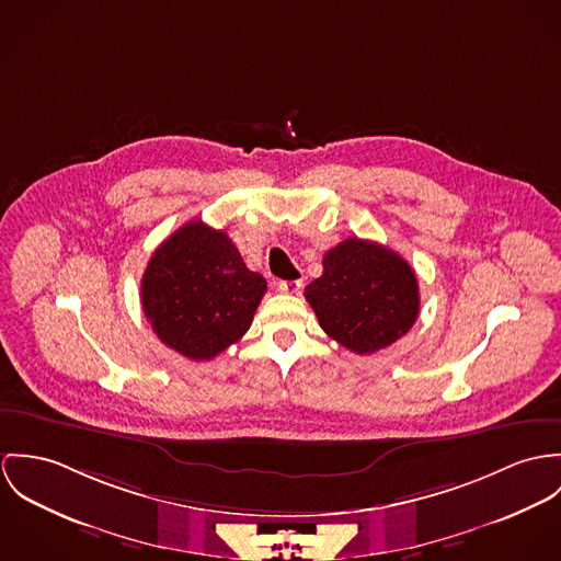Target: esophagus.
<instances>
[{"instance_id":"34e87169","label":"esophagus","mask_w":561,"mask_h":561,"mask_svg":"<svg viewBox=\"0 0 561 561\" xmlns=\"http://www.w3.org/2000/svg\"><path fill=\"white\" fill-rule=\"evenodd\" d=\"M301 288H304L301 279H290V282H277V290H279V293H284V295H297V293H301Z\"/></svg>"}]
</instances>
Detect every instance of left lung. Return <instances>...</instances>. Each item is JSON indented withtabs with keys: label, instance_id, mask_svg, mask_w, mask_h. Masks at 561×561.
<instances>
[{
	"label": "left lung",
	"instance_id": "obj_1",
	"mask_svg": "<svg viewBox=\"0 0 561 561\" xmlns=\"http://www.w3.org/2000/svg\"><path fill=\"white\" fill-rule=\"evenodd\" d=\"M322 331L357 355L400 340L420 313L411 264L380 243L346 239L322 257V275L306 288Z\"/></svg>",
	"mask_w": 561,
	"mask_h": 561
}]
</instances>
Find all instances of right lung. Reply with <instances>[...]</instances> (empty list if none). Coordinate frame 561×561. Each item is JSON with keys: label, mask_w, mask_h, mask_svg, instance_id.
I'll list each match as a JSON object with an SVG mask.
<instances>
[{"label": "right lung", "mask_w": 561, "mask_h": 561, "mask_svg": "<svg viewBox=\"0 0 561 561\" xmlns=\"http://www.w3.org/2000/svg\"><path fill=\"white\" fill-rule=\"evenodd\" d=\"M266 293L224 230L195 219L168 237L141 277V308L157 337L193 362L217 357L251 327Z\"/></svg>", "instance_id": "obj_1"}]
</instances>
